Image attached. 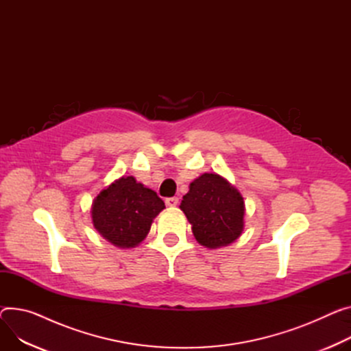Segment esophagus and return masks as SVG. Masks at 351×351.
Returning <instances> with one entry per match:
<instances>
[{
  "label": "esophagus",
  "instance_id": "obj_1",
  "mask_svg": "<svg viewBox=\"0 0 351 351\" xmlns=\"http://www.w3.org/2000/svg\"><path fill=\"white\" fill-rule=\"evenodd\" d=\"M166 205L170 206V208H174L178 205V198L177 197H173V198H167L166 199Z\"/></svg>",
  "mask_w": 351,
  "mask_h": 351
}]
</instances>
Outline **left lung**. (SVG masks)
<instances>
[{
    "label": "left lung",
    "instance_id": "obj_1",
    "mask_svg": "<svg viewBox=\"0 0 351 351\" xmlns=\"http://www.w3.org/2000/svg\"><path fill=\"white\" fill-rule=\"evenodd\" d=\"M180 209L191 223L201 246L221 249L232 245L245 229V199L225 177L204 173L190 184Z\"/></svg>",
    "mask_w": 351,
    "mask_h": 351
}]
</instances>
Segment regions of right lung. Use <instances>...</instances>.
Returning a JSON list of instances; mask_svg holds the SVG:
<instances>
[{"label":"right lung","mask_w":351,"mask_h":351,"mask_svg":"<svg viewBox=\"0 0 351 351\" xmlns=\"http://www.w3.org/2000/svg\"><path fill=\"white\" fill-rule=\"evenodd\" d=\"M165 208L153 190L133 176H123L94 198L91 219L105 240L119 249H132L146 239L154 218Z\"/></svg>","instance_id":"obj_1"}]
</instances>
